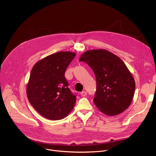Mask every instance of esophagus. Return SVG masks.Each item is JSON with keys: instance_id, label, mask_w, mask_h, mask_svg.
<instances>
[{"instance_id": "esophagus-1", "label": "esophagus", "mask_w": 156, "mask_h": 156, "mask_svg": "<svg viewBox=\"0 0 156 156\" xmlns=\"http://www.w3.org/2000/svg\"><path fill=\"white\" fill-rule=\"evenodd\" d=\"M86 95H87V93H86V91H82V92L81 93V96H83V97H84V96H86Z\"/></svg>"}]
</instances>
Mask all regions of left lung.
Returning <instances> with one entry per match:
<instances>
[{
	"label": "left lung",
	"mask_w": 156,
	"mask_h": 156,
	"mask_svg": "<svg viewBox=\"0 0 156 156\" xmlns=\"http://www.w3.org/2000/svg\"><path fill=\"white\" fill-rule=\"evenodd\" d=\"M93 69L97 89L94 102L101 112L108 116L122 113L130 105L135 91V81L125 63L107 50L93 49L80 58Z\"/></svg>",
	"instance_id": "obj_1"
}]
</instances>
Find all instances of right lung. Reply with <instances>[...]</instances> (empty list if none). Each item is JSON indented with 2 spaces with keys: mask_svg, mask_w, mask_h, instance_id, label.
Instances as JSON below:
<instances>
[{
  "mask_svg": "<svg viewBox=\"0 0 156 156\" xmlns=\"http://www.w3.org/2000/svg\"><path fill=\"white\" fill-rule=\"evenodd\" d=\"M75 55L69 51L56 52L37 62L31 70L27 98L37 112L49 120L65 118L75 107L76 98L64 75Z\"/></svg>",
  "mask_w": 156,
  "mask_h": 156,
  "instance_id": "add662e5",
  "label": "right lung"
}]
</instances>
